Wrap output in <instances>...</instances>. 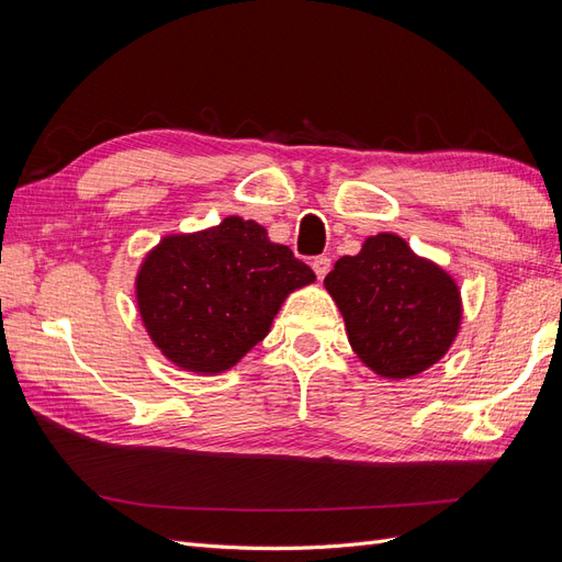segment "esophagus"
Instances as JSON below:
<instances>
[{
    "label": "esophagus",
    "mask_w": 562,
    "mask_h": 562,
    "mask_svg": "<svg viewBox=\"0 0 562 562\" xmlns=\"http://www.w3.org/2000/svg\"><path fill=\"white\" fill-rule=\"evenodd\" d=\"M330 267H333V262H330L328 255H318V258L312 260V269H314V274H316L318 279H326Z\"/></svg>",
    "instance_id": "1"
}]
</instances>
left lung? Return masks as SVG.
<instances>
[{"instance_id":"left-lung-1","label":"left lung","mask_w":562,"mask_h":562,"mask_svg":"<svg viewBox=\"0 0 562 562\" xmlns=\"http://www.w3.org/2000/svg\"><path fill=\"white\" fill-rule=\"evenodd\" d=\"M323 285L342 312L356 356L386 380L438 363L462 323L454 279L389 232L339 258Z\"/></svg>"}]
</instances>
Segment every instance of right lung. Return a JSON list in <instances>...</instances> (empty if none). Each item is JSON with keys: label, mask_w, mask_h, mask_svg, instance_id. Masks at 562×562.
I'll use <instances>...</instances> for the list:
<instances>
[{"label": "right lung", "mask_w": 562, "mask_h": 562, "mask_svg": "<svg viewBox=\"0 0 562 562\" xmlns=\"http://www.w3.org/2000/svg\"><path fill=\"white\" fill-rule=\"evenodd\" d=\"M314 281L262 225L229 215L211 229L164 236L138 269L135 300L168 361L215 375L262 342L283 300Z\"/></svg>", "instance_id": "1"}]
</instances>
